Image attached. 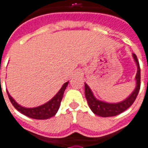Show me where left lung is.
I'll return each instance as SVG.
<instances>
[{"mask_svg": "<svg viewBox=\"0 0 148 148\" xmlns=\"http://www.w3.org/2000/svg\"><path fill=\"white\" fill-rule=\"evenodd\" d=\"M135 62L137 65V73L136 75V81H137V86L134 92L130 95L127 99L119 103H107L104 101H99L95 98L94 95L91 91V89L88 86L86 83H84V93L86 97L87 101L90 109L95 115H98L101 117L114 116L120 114L123 112L127 110L129 107L133 105V103L137 99V96L139 93L140 88V68L139 61L137 60L136 54L133 53Z\"/></svg>", "mask_w": 148, "mask_h": 148, "instance_id": "1", "label": "left lung"}]
</instances>
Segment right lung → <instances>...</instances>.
<instances>
[{
  "mask_svg": "<svg viewBox=\"0 0 148 148\" xmlns=\"http://www.w3.org/2000/svg\"><path fill=\"white\" fill-rule=\"evenodd\" d=\"M68 83H69V82L64 84V85L62 86L58 93L50 101H48L46 104L42 105L40 106L36 107V108H24V107L19 106L16 101L12 99V97L9 95L8 91H7V93H8V98L11 101V104L13 105L14 108L18 111L20 112L21 113L24 114L25 116H26L29 118H32V119H47L55 116L58 111L60 105L61 100L63 99L64 91H65Z\"/></svg>",
  "mask_w": 148,
  "mask_h": 148,
  "instance_id": "add662e5",
  "label": "right lung"
}]
</instances>
